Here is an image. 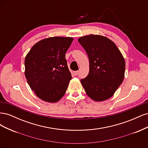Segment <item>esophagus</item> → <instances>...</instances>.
Returning a JSON list of instances; mask_svg holds the SVG:
<instances>
[{
    "mask_svg": "<svg viewBox=\"0 0 148 148\" xmlns=\"http://www.w3.org/2000/svg\"><path fill=\"white\" fill-rule=\"evenodd\" d=\"M73 73H74V75H75V76H77V75L78 74V71H75Z\"/></svg>",
    "mask_w": 148,
    "mask_h": 148,
    "instance_id": "1",
    "label": "esophagus"
}]
</instances>
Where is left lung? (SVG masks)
I'll use <instances>...</instances> for the list:
<instances>
[{"mask_svg":"<svg viewBox=\"0 0 148 148\" xmlns=\"http://www.w3.org/2000/svg\"><path fill=\"white\" fill-rule=\"evenodd\" d=\"M88 56L89 71L81 83L87 95L95 101L109 99L122 83L125 62L115 43L101 35L78 39Z\"/></svg>","mask_w":148,"mask_h":148,"instance_id":"left-lung-1","label":"left lung"}]
</instances>
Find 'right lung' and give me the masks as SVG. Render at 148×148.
<instances>
[{
    "label": "right lung",
    "instance_id": "1",
    "mask_svg": "<svg viewBox=\"0 0 148 148\" xmlns=\"http://www.w3.org/2000/svg\"><path fill=\"white\" fill-rule=\"evenodd\" d=\"M73 40L51 37L36 43L25 59V75L31 89L39 98L56 102L64 96L71 79L65 53Z\"/></svg>",
    "mask_w": 148,
    "mask_h": 148
}]
</instances>
